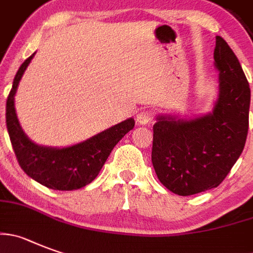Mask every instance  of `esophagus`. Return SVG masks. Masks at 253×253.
I'll return each instance as SVG.
<instances>
[{"label":"esophagus","mask_w":253,"mask_h":253,"mask_svg":"<svg viewBox=\"0 0 253 253\" xmlns=\"http://www.w3.org/2000/svg\"><path fill=\"white\" fill-rule=\"evenodd\" d=\"M153 119V113L150 110H140L136 115V122L140 125H145Z\"/></svg>","instance_id":"obj_1"}]
</instances>
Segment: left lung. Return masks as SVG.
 Wrapping results in <instances>:
<instances>
[{"mask_svg":"<svg viewBox=\"0 0 253 253\" xmlns=\"http://www.w3.org/2000/svg\"><path fill=\"white\" fill-rule=\"evenodd\" d=\"M218 100L212 113L191 120L158 117L153 125L152 163L162 184L179 196L216 188L245 148L251 90L237 56L216 37Z\"/></svg>","mask_w":253,"mask_h":253,"instance_id":"obj_1","label":"left lung"}]
</instances>
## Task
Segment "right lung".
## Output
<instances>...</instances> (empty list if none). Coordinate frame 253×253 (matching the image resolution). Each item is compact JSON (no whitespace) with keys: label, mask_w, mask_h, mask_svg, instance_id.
Segmentation results:
<instances>
[{"label":"right lung","mask_w":253,"mask_h":253,"mask_svg":"<svg viewBox=\"0 0 253 253\" xmlns=\"http://www.w3.org/2000/svg\"><path fill=\"white\" fill-rule=\"evenodd\" d=\"M35 54L20 66L6 103V124L18 164L32 179L56 191L83 188L96 178L111 150L125 134L134 128V119L96 134L85 142L68 148L41 147L31 142L21 129L15 110L18 83Z\"/></svg>","instance_id":"1"}]
</instances>
